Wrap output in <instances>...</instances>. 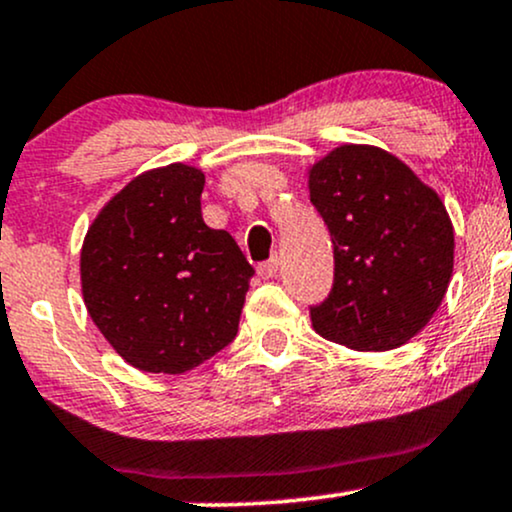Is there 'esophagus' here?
Here are the masks:
<instances>
[{
	"mask_svg": "<svg viewBox=\"0 0 512 512\" xmlns=\"http://www.w3.org/2000/svg\"><path fill=\"white\" fill-rule=\"evenodd\" d=\"M276 273H278V258H271V261L258 266V276L261 278H276Z\"/></svg>",
	"mask_w": 512,
	"mask_h": 512,
	"instance_id": "obj_1",
	"label": "esophagus"
}]
</instances>
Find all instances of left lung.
I'll return each mask as SVG.
<instances>
[{"label": "left lung", "mask_w": 512, "mask_h": 512, "mask_svg": "<svg viewBox=\"0 0 512 512\" xmlns=\"http://www.w3.org/2000/svg\"><path fill=\"white\" fill-rule=\"evenodd\" d=\"M307 188L334 244V288L310 310L315 332L356 351L408 344L452 280L454 227L442 197L371 144L332 148L307 168Z\"/></svg>", "instance_id": "obj_1"}]
</instances>
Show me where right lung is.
<instances>
[{"label": "right lung", "instance_id": "obj_1", "mask_svg": "<svg viewBox=\"0 0 512 512\" xmlns=\"http://www.w3.org/2000/svg\"><path fill=\"white\" fill-rule=\"evenodd\" d=\"M205 173L144 170L97 212L80 251L87 315L119 356L146 373H185L236 337L249 266L232 234L210 229Z\"/></svg>", "mask_w": 512, "mask_h": 512}]
</instances>
